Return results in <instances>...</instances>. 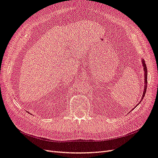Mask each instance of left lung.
Masks as SVG:
<instances>
[{"instance_id": "8db88e82", "label": "left lung", "mask_w": 158, "mask_h": 158, "mask_svg": "<svg viewBox=\"0 0 158 158\" xmlns=\"http://www.w3.org/2000/svg\"><path fill=\"white\" fill-rule=\"evenodd\" d=\"M141 63H142V64H143V70H144V78H145V79H144V84H145V85H144L143 93V94H142V98H141V99L140 102L142 101V100H143V97H145V93H146V89H147V85H148V69H147V67H146V64H145V60H144L143 59L141 60ZM140 102H139V104L140 103ZM139 104H138V105H139ZM137 106H135V107H136ZM134 109H135V108H134Z\"/></svg>"}]
</instances>
